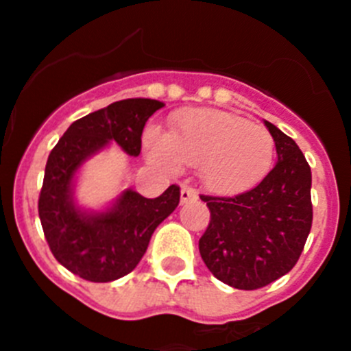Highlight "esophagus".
<instances>
[{"label": "esophagus", "instance_id": "esophagus-1", "mask_svg": "<svg viewBox=\"0 0 351 351\" xmlns=\"http://www.w3.org/2000/svg\"><path fill=\"white\" fill-rule=\"evenodd\" d=\"M197 198H198L197 190H193L191 186H182L181 188V202L182 204L191 202V200H197Z\"/></svg>", "mask_w": 351, "mask_h": 351}]
</instances>
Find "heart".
Returning <instances> with one entry per match:
<instances>
[{
    "instance_id": "obj_1",
    "label": "heart",
    "mask_w": 351,
    "mask_h": 351,
    "mask_svg": "<svg viewBox=\"0 0 351 351\" xmlns=\"http://www.w3.org/2000/svg\"><path fill=\"white\" fill-rule=\"evenodd\" d=\"M144 147L151 163L176 173L198 167L204 184L219 195L255 188L274 161V137L265 126L216 108H190L176 114L170 132L149 128Z\"/></svg>"
}]
</instances>
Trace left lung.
<instances>
[{"label":"left lung","mask_w":351,"mask_h":351,"mask_svg":"<svg viewBox=\"0 0 351 351\" xmlns=\"http://www.w3.org/2000/svg\"><path fill=\"white\" fill-rule=\"evenodd\" d=\"M278 163L253 190L235 197L200 195L210 210L198 241L214 278L256 290L293 269L313 223L311 169L293 138L265 121Z\"/></svg>","instance_id":"obj_1"}]
</instances>
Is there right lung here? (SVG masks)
<instances>
[{
    "label": "right lung",
    "instance_id": "add662e5",
    "mask_svg": "<svg viewBox=\"0 0 351 351\" xmlns=\"http://www.w3.org/2000/svg\"><path fill=\"white\" fill-rule=\"evenodd\" d=\"M163 101L128 98L71 123L49 154L38 198L43 234L56 260L93 283L130 274L144 256L151 235L178 207L181 190L172 184L156 198L125 190L104 213H86L73 202V178L84 161L117 142L138 156L147 119Z\"/></svg>",
    "mask_w": 351,
    "mask_h": 351
}]
</instances>
